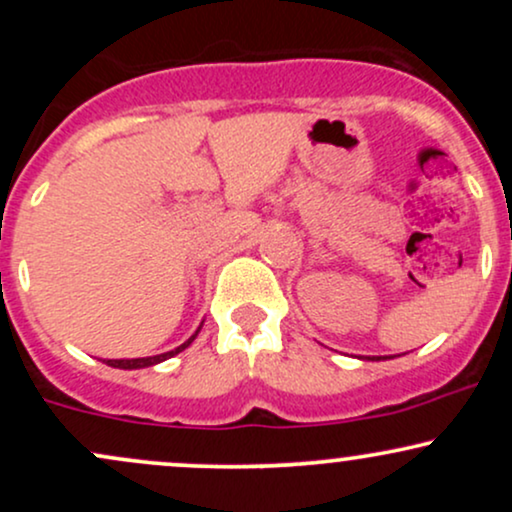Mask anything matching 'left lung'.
<instances>
[{
    "instance_id": "1",
    "label": "left lung",
    "mask_w": 512,
    "mask_h": 512,
    "mask_svg": "<svg viewBox=\"0 0 512 512\" xmlns=\"http://www.w3.org/2000/svg\"><path fill=\"white\" fill-rule=\"evenodd\" d=\"M370 361H380V358H370Z\"/></svg>"
}]
</instances>
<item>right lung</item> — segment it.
<instances>
[{
	"label": "right lung",
	"mask_w": 512,
	"mask_h": 512,
	"mask_svg": "<svg viewBox=\"0 0 512 512\" xmlns=\"http://www.w3.org/2000/svg\"><path fill=\"white\" fill-rule=\"evenodd\" d=\"M199 330H202V327H199ZM199 330H197L195 334H192V337L187 339L185 344H180L178 349H173V351H166V354L146 356V358H110V361H105V363H108V366H113V368H122V370H134V368H149V366H156V363L166 361V358H173L175 354H180L182 349H187V346H190L192 342H195V337L199 334Z\"/></svg>",
	"instance_id": "obj_1"
}]
</instances>
